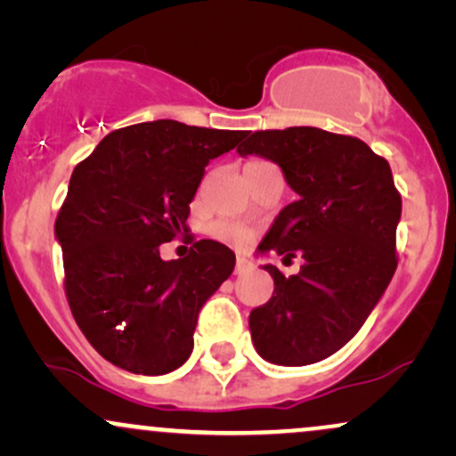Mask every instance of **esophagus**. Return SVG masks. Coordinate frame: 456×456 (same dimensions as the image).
<instances>
[{"label": "esophagus", "mask_w": 456, "mask_h": 456, "mask_svg": "<svg viewBox=\"0 0 456 456\" xmlns=\"http://www.w3.org/2000/svg\"><path fill=\"white\" fill-rule=\"evenodd\" d=\"M250 268V261L246 257H238L235 259V274H244L246 270Z\"/></svg>", "instance_id": "esophagus-1"}]
</instances>
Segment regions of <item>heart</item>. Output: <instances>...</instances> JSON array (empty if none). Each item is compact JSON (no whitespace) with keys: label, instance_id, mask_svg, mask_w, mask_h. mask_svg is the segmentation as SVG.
<instances>
[{"label":"heart","instance_id":"b5f03b06","mask_svg":"<svg viewBox=\"0 0 456 456\" xmlns=\"http://www.w3.org/2000/svg\"><path fill=\"white\" fill-rule=\"evenodd\" d=\"M264 165H270V162L261 160V159H253V160L246 162L244 167H264ZM208 232H210L212 238H216L218 242L235 246V248H244V246L248 244L255 235L253 229L246 227V224H242V223H233V221L212 223Z\"/></svg>","mask_w":456,"mask_h":456}]
</instances>
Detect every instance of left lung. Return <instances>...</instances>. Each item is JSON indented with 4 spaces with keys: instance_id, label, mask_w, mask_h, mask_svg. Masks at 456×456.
I'll return each instance as SVG.
<instances>
[{
    "instance_id": "obj_1",
    "label": "left lung",
    "mask_w": 456,
    "mask_h": 456,
    "mask_svg": "<svg viewBox=\"0 0 456 456\" xmlns=\"http://www.w3.org/2000/svg\"><path fill=\"white\" fill-rule=\"evenodd\" d=\"M242 139L240 154L274 160L297 192L259 253L305 259L291 276L265 265L274 294L250 311V337L274 364L319 362L362 328L395 274L401 195L388 160L349 134L291 126Z\"/></svg>"
}]
</instances>
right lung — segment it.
<instances>
[{
    "label": "right lung",
    "instance_id": "add662e5",
    "mask_svg": "<svg viewBox=\"0 0 456 456\" xmlns=\"http://www.w3.org/2000/svg\"><path fill=\"white\" fill-rule=\"evenodd\" d=\"M240 137L175 119L133 124L72 171L55 221L66 297L92 347L119 369L165 375L191 355L199 311L229 279L235 255L199 240L184 259L162 261L159 246L191 232L206 165Z\"/></svg>",
    "mask_w": 456,
    "mask_h": 456
}]
</instances>
